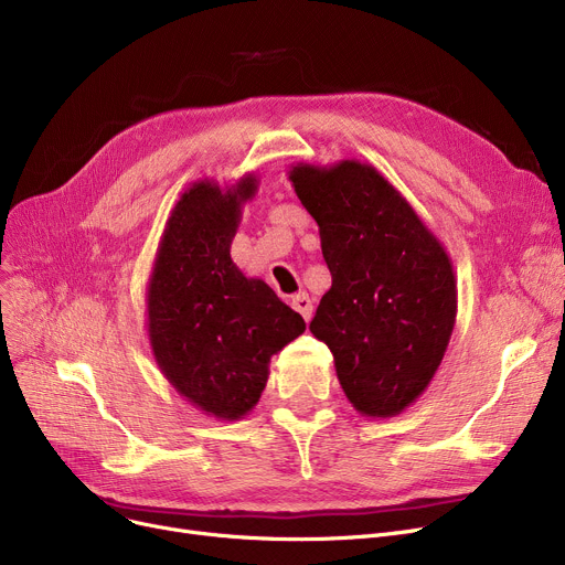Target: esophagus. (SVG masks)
<instances>
[{
    "label": "esophagus",
    "mask_w": 565,
    "mask_h": 565,
    "mask_svg": "<svg viewBox=\"0 0 565 565\" xmlns=\"http://www.w3.org/2000/svg\"><path fill=\"white\" fill-rule=\"evenodd\" d=\"M290 307L298 311L305 320H309L311 318V311H313V305H311V300H309V295L307 292H298V295H292L290 298Z\"/></svg>",
    "instance_id": "obj_1"
}]
</instances>
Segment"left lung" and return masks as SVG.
<instances>
[{"instance_id": "8db88e82", "label": "left lung", "mask_w": 565, "mask_h": 565, "mask_svg": "<svg viewBox=\"0 0 565 565\" xmlns=\"http://www.w3.org/2000/svg\"><path fill=\"white\" fill-rule=\"evenodd\" d=\"M288 181L318 224L332 273L309 330L332 350L352 407L396 417L426 392L447 352L458 313L451 258L371 164L298 162Z\"/></svg>"}]
</instances>
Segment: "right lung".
Listing matches in <instances>:
<instances>
[{"label": "right lung", "mask_w": 565, "mask_h": 565, "mask_svg": "<svg viewBox=\"0 0 565 565\" xmlns=\"http://www.w3.org/2000/svg\"><path fill=\"white\" fill-rule=\"evenodd\" d=\"M258 178L192 183L164 224L146 288V328L158 369L196 409L237 422L254 409L267 364L307 324L263 279L245 277L231 243Z\"/></svg>", "instance_id": "obj_1"}]
</instances>
